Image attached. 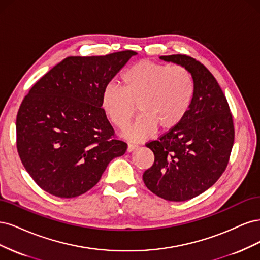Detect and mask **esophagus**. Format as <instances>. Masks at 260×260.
<instances>
[{"instance_id":"1","label":"esophagus","mask_w":260,"mask_h":260,"mask_svg":"<svg viewBox=\"0 0 260 260\" xmlns=\"http://www.w3.org/2000/svg\"><path fill=\"white\" fill-rule=\"evenodd\" d=\"M137 148H138V146L135 145V144H128L127 145V151L132 152V151H134V150L137 149Z\"/></svg>"}]
</instances>
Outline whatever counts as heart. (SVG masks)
<instances>
[{"mask_svg": "<svg viewBox=\"0 0 260 260\" xmlns=\"http://www.w3.org/2000/svg\"><path fill=\"white\" fill-rule=\"evenodd\" d=\"M123 88L108 85L102 106L108 119L119 128L133 120L138 106V121L125 132L132 140H141L155 128L169 132L185 119L193 102L196 85L191 72L182 66L141 60L125 70Z\"/></svg>", "mask_w": 260, "mask_h": 260, "instance_id": "1", "label": "heart"}]
</instances>
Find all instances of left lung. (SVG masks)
I'll use <instances>...</instances> for the list:
<instances>
[{
    "label": "left lung",
    "mask_w": 260,
    "mask_h": 260,
    "mask_svg": "<svg viewBox=\"0 0 260 260\" xmlns=\"http://www.w3.org/2000/svg\"><path fill=\"white\" fill-rule=\"evenodd\" d=\"M160 58L188 69L196 91L180 124L146 144L154 162L142 179L157 197L182 202L203 193L224 172L234 142L233 120L227 98L204 64L180 54Z\"/></svg>",
    "instance_id": "1"
}]
</instances>
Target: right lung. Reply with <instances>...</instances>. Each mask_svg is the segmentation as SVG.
Returning a JSON list of instances; mask_svg holds the SVG:
<instances>
[{
	"label": "right lung",
	"mask_w": 260,
	"mask_h": 260,
	"mask_svg": "<svg viewBox=\"0 0 260 260\" xmlns=\"http://www.w3.org/2000/svg\"><path fill=\"white\" fill-rule=\"evenodd\" d=\"M134 55L67 57L24 96L16 119V145L41 189L58 198L79 197L126 151L127 144L116 138L107 119L102 96Z\"/></svg>",
	"instance_id": "right-lung-1"
}]
</instances>
